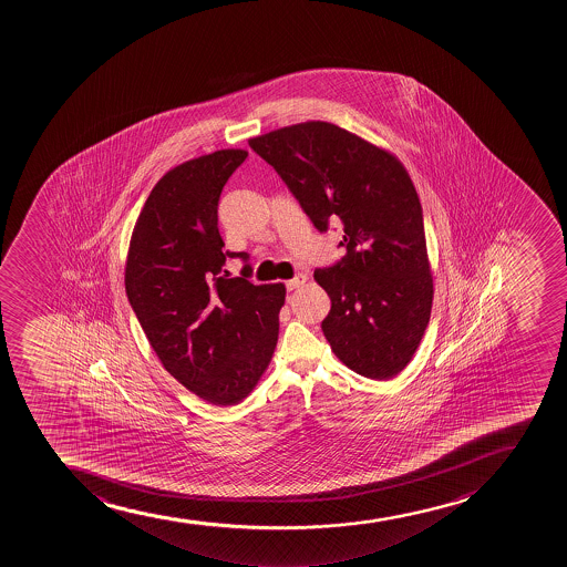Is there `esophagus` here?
I'll use <instances>...</instances> for the list:
<instances>
[{"label": "esophagus", "instance_id": "esophagus-1", "mask_svg": "<svg viewBox=\"0 0 567 567\" xmlns=\"http://www.w3.org/2000/svg\"><path fill=\"white\" fill-rule=\"evenodd\" d=\"M307 279H309V277H307V275H305V274L296 275V277H293V279L288 280V282H287L288 290H296V288L303 287L305 282H307Z\"/></svg>", "mask_w": 567, "mask_h": 567}]
</instances>
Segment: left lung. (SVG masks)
I'll return each mask as SVG.
<instances>
[{
	"instance_id": "8db88e82",
	"label": "left lung",
	"mask_w": 567,
	"mask_h": 567,
	"mask_svg": "<svg viewBox=\"0 0 567 567\" xmlns=\"http://www.w3.org/2000/svg\"><path fill=\"white\" fill-rule=\"evenodd\" d=\"M320 233L342 223L346 255L315 279L331 298L321 321L331 350L370 380L413 359L432 315L421 200L391 152L331 123L310 121L249 141Z\"/></svg>"
}]
</instances>
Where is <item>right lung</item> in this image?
<instances>
[{"label": "right lung", "mask_w": 567, "mask_h": 567, "mask_svg": "<svg viewBox=\"0 0 567 567\" xmlns=\"http://www.w3.org/2000/svg\"><path fill=\"white\" fill-rule=\"evenodd\" d=\"M247 158L227 148L171 169L154 186L130 239L126 296L152 350L187 391L214 405L241 402L262 378L279 337L285 285H252L247 252L217 228L223 186ZM228 257L247 264L239 278Z\"/></svg>", "instance_id": "obj_1"}]
</instances>
